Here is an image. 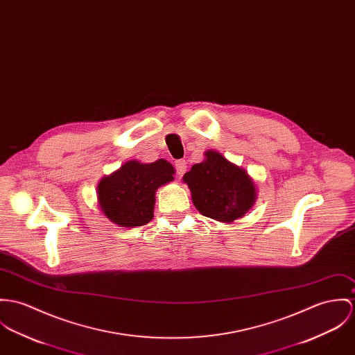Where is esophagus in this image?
<instances>
[{
    "mask_svg": "<svg viewBox=\"0 0 355 355\" xmlns=\"http://www.w3.org/2000/svg\"><path fill=\"white\" fill-rule=\"evenodd\" d=\"M175 168H176L178 175L182 176L187 171V162H186V160H178L175 162Z\"/></svg>",
    "mask_w": 355,
    "mask_h": 355,
    "instance_id": "esophagus-1",
    "label": "esophagus"
}]
</instances>
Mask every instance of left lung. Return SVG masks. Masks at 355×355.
<instances>
[{
	"instance_id": "1",
	"label": "left lung",
	"mask_w": 355,
	"mask_h": 355,
	"mask_svg": "<svg viewBox=\"0 0 355 355\" xmlns=\"http://www.w3.org/2000/svg\"><path fill=\"white\" fill-rule=\"evenodd\" d=\"M196 210L216 221L232 224L255 205L258 190L248 172L217 150L205 152V160L184 173Z\"/></svg>"
}]
</instances>
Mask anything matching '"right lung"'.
<instances>
[{
  "instance_id": "right-lung-1",
  "label": "right lung",
  "mask_w": 355,
  "mask_h": 355,
  "mask_svg": "<svg viewBox=\"0 0 355 355\" xmlns=\"http://www.w3.org/2000/svg\"><path fill=\"white\" fill-rule=\"evenodd\" d=\"M175 168L164 159L130 160L97 183V205L105 218L121 227L148 224L153 218L156 191L173 180Z\"/></svg>"
}]
</instances>
